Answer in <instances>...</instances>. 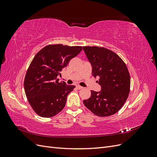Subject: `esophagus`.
<instances>
[{"instance_id": "esophagus-1", "label": "esophagus", "mask_w": 157, "mask_h": 157, "mask_svg": "<svg viewBox=\"0 0 157 157\" xmlns=\"http://www.w3.org/2000/svg\"><path fill=\"white\" fill-rule=\"evenodd\" d=\"M76 88H77L78 90H80V89H82L83 87L80 86V85H77V86H76Z\"/></svg>"}]
</instances>
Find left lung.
<instances>
[{"instance_id": "left-lung-1", "label": "left lung", "mask_w": 157, "mask_h": 157, "mask_svg": "<svg viewBox=\"0 0 157 157\" xmlns=\"http://www.w3.org/2000/svg\"><path fill=\"white\" fill-rule=\"evenodd\" d=\"M92 67V75L99 77L101 91H91L83 101L94 115L108 117L117 113L124 105L130 88V77L126 64L113 51L98 46H83Z\"/></svg>"}]
</instances>
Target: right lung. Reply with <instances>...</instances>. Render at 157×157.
<instances>
[{
  "mask_svg": "<svg viewBox=\"0 0 157 157\" xmlns=\"http://www.w3.org/2000/svg\"><path fill=\"white\" fill-rule=\"evenodd\" d=\"M82 46L50 44L35 55L25 75V95L34 111L42 117L49 118L64 108L74 85L59 82L58 76L70 60L77 56Z\"/></svg>",
  "mask_w": 157,
  "mask_h": 157,
  "instance_id": "add662e5",
  "label": "right lung"
}]
</instances>
